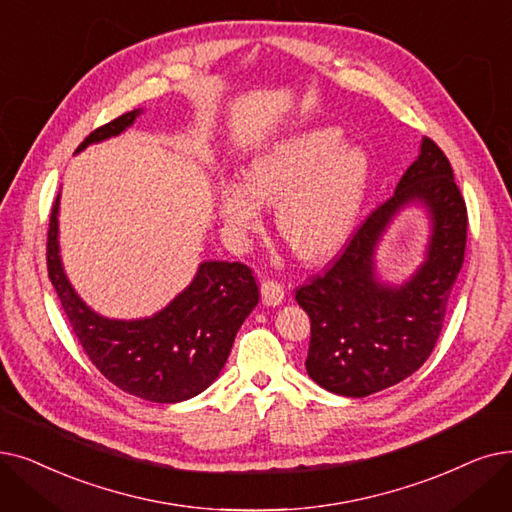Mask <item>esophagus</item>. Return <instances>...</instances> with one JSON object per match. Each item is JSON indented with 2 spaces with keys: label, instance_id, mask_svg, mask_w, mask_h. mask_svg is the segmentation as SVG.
I'll return each instance as SVG.
<instances>
[{
  "label": "esophagus",
  "instance_id": "esophagus-1",
  "mask_svg": "<svg viewBox=\"0 0 512 512\" xmlns=\"http://www.w3.org/2000/svg\"><path fill=\"white\" fill-rule=\"evenodd\" d=\"M261 299L265 305H280L284 301V286L276 280H265L261 284Z\"/></svg>",
  "mask_w": 512,
  "mask_h": 512
}]
</instances>
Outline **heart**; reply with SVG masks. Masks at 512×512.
Segmentation results:
<instances>
[{"mask_svg": "<svg viewBox=\"0 0 512 512\" xmlns=\"http://www.w3.org/2000/svg\"><path fill=\"white\" fill-rule=\"evenodd\" d=\"M372 157L360 144H345L335 127L291 133L249 165L247 177L221 184L219 209L236 242L263 221V201L276 203V228L303 259L337 249L358 221L372 188Z\"/></svg>", "mask_w": 512, "mask_h": 512, "instance_id": "obj_1", "label": "heart"}]
</instances>
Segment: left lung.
<instances>
[{
	"mask_svg": "<svg viewBox=\"0 0 512 512\" xmlns=\"http://www.w3.org/2000/svg\"><path fill=\"white\" fill-rule=\"evenodd\" d=\"M410 202L432 217L428 257L404 285L380 282L373 251L390 219ZM466 205L443 150L422 140L395 194L353 232L324 272L295 293L311 320L305 368L326 391L366 397L408 379L431 355L464 261Z\"/></svg>",
	"mask_w": 512,
	"mask_h": 512,
	"instance_id": "1",
	"label": "left lung"
}]
</instances>
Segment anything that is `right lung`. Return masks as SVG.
Returning <instances> with one entry per match:
<instances>
[{"mask_svg": "<svg viewBox=\"0 0 512 512\" xmlns=\"http://www.w3.org/2000/svg\"><path fill=\"white\" fill-rule=\"evenodd\" d=\"M142 108L87 136L79 148L119 136ZM58 205L50 215L48 276L66 318L94 366L121 391L148 402L175 404L205 391L224 368L234 337L259 301L249 265L205 261L188 288L142 320H110L87 307L66 278L58 249Z\"/></svg>", "mask_w": 512, "mask_h": 512, "instance_id": "1", "label": "right lung"}]
</instances>
